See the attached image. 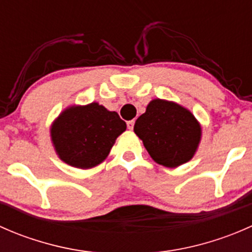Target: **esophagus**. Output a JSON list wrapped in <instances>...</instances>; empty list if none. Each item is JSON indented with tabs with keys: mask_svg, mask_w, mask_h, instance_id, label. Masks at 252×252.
<instances>
[{
	"mask_svg": "<svg viewBox=\"0 0 252 252\" xmlns=\"http://www.w3.org/2000/svg\"><path fill=\"white\" fill-rule=\"evenodd\" d=\"M134 123H135V122H134V121H129V122H126V126H128V129H129V130H133V128H134Z\"/></svg>",
	"mask_w": 252,
	"mask_h": 252,
	"instance_id": "obj_1",
	"label": "esophagus"
}]
</instances>
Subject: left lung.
Returning <instances> with one entry per match:
<instances>
[{
  "label": "left lung",
  "mask_w": 252,
  "mask_h": 252,
  "mask_svg": "<svg viewBox=\"0 0 252 252\" xmlns=\"http://www.w3.org/2000/svg\"><path fill=\"white\" fill-rule=\"evenodd\" d=\"M134 133L156 163L175 168L196 154L202 129L187 107L173 101L154 98L136 119Z\"/></svg>",
  "instance_id": "8db88e82"
}]
</instances>
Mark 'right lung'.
Segmentation results:
<instances>
[{
	"label": "right lung",
	"instance_id": "right-lung-1",
	"mask_svg": "<svg viewBox=\"0 0 252 252\" xmlns=\"http://www.w3.org/2000/svg\"><path fill=\"white\" fill-rule=\"evenodd\" d=\"M126 124L118 113L98 102L68 106L52 122L50 136L57 156L64 163L90 169L107 158Z\"/></svg>",
	"mask_w": 252,
	"mask_h": 252
}]
</instances>
